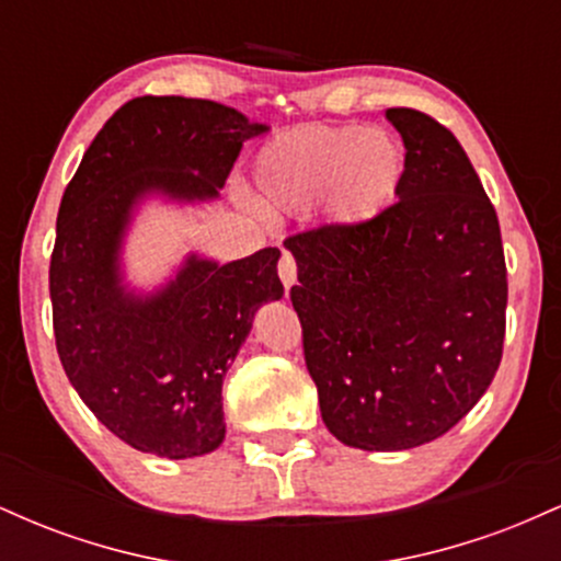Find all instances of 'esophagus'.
Masks as SVG:
<instances>
[{"label": "esophagus", "mask_w": 561, "mask_h": 561, "mask_svg": "<svg viewBox=\"0 0 561 561\" xmlns=\"http://www.w3.org/2000/svg\"><path fill=\"white\" fill-rule=\"evenodd\" d=\"M279 279H282V285H285V289L289 293V287L295 285V282H298V263H295V259L289 253H282V259H279Z\"/></svg>", "instance_id": "34e87169"}]
</instances>
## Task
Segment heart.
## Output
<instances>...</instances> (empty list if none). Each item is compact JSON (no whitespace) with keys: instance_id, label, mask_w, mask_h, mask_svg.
I'll use <instances>...</instances> for the list:
<instances>
[{"instance_id":"1","label":"heart","mask_w":561,"mask_h":561,"mask_svg":"<svg viewBox=\"0 0 561 561\" xmlns=\"http://www.w3.org/2000/svg\"><path fill=\"white\" fill-rule=\"evenodd\" d=\"M403 169V150L392 134L356 124L287 128L261 147L253 163L268 208L302 214L321 203L340 227L382 214L401 190Z\"/></svg>"}]
</instances>
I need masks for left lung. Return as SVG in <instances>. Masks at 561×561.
<instances>
[{
	"label": "left lung",
	"mask_w": 561,
	"mask_h": 561,
	"mask_svg": "<svg viewBox=\"0 0 561 561\" xmlns=\"http://www.w3.org/2000/svg\"><path fill=\"white\" fill-rule=\"evenodd\" d=\"M385 115L405 147L398 203L358 227L285 240L321 420L364 450L424 446L465 420L506 332L499 216L467 152L433 115Z\"/></svg>",
	"instance_id": "1"
}]
</instances>
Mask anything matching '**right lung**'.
Masks as SVG:
<instances>
[{"label":"right lung","mask_w":561,"mask_h":561,"mask_svg":"<svg viewBox=\"0 0 561 561\" xmlns=\"http://www.w3.org/2000/svg\"><path fill=\"white\" fill-rule=\"evenodd\" d=\"M266 131L234 107L190 96H137L100 128L57 214L49 263L55 343L92 414L131 448L190 459L221 446V385L255 311L285 295L263 248L218 266L190 255L169 285H121L134 205L218 197L242 141Z\"/></svg>","instance_id":"add662e5"}]
</instances>
